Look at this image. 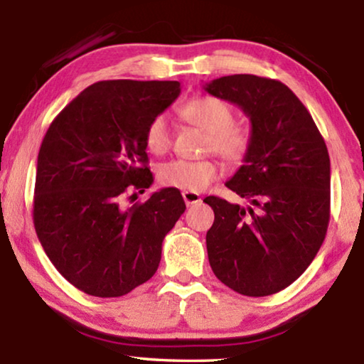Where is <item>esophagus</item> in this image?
<instances>
[{"mask_svg": "<svg viewBox=\"0 0 364 364\" xmlns=\"http://www.w3.org/2000/svg\"><path fill=\"white\" fill-rule=\"evenodd\" d=\"M182 197H183V200H186L187 205H193V203H200L202 202V197L196 192L186 191V192H182Z\"/></svg>", "mask_w": 364, "mask_h": 364, "instance_id": "obj_1", "label": "esophagus"}]
</instances>
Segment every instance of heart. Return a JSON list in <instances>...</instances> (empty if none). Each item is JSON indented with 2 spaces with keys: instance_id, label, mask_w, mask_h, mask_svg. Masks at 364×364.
Masks as SVG:
<instances>
[{
  "instance_id": "1",
  "label": "heart",
  "mask_w": 364,
  "mask_h": 364,
  "mask_svg": "<svg viewBox=\"0 0 364 364\" xmlns=\"http://www.w3.org/2000/svg\"><path fill=\"white\" fill-rule=\"evenodd\" d=\"M182 117L192 126L207 132L205 151H213L232 164H240L252 146V134L245 126L233 122V111L225 101L213 96L191 99L181 109ZM146 147L149 152L161 156L171 147L168 119L159 114L146 129ZM220 176V166L213 159L202 161H171L159 171V181L167 187L181 191L200 192Z\"/></svg>"
}]
</instances>
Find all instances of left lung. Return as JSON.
Segmentation results:
<instances>
[{
  "label": "left lung",
  "mask_w": 364,
  "mask_h": 364,
  "mask_svg": "<svg viewBox=\"0 0 364 364\" xmlns=\"http://www.w3.org/2000/svg\"><path fill=\"white\" fill-rule=\"evenodd\" d=\"M237 104L252 122V146L225 186L245 200L205 197L215 213L207 232L215 277L247 296L291 285L316 257L330 222V156L315 121L275 79L233 74L203 86Z\"/></svg>",
  "instance_id": "8db88e82"
}]
</instances>
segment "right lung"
<instances>
[{"label":"right lung","instance_id":"add662e5","mask_svg":"<svg viewBox=\"0 0 364 364\" xmlns=\"http://www.w3.org/2000/svg\"><path fill=\"white\" fill-rule=\"evenodd\" d=\"M178 94L177 81L94 82L43 139L34 228L56 270L87 295L122 296L152 278L164 237L186 210L171 187L122 207L126 193L152 186L144 136Z\"/></svg>","mask_w":364,"mask_h":364}]
</instances>
